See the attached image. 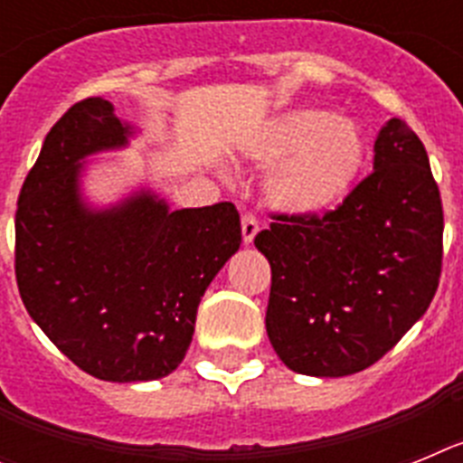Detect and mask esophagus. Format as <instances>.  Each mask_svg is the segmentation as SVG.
<instances>
[{
  "label": "esophagus",
  "mask_w": 463,
  "mask_h": 463,
  "mask_svg": "<svg viewBox=\"0 0 463 463\" xmlns=\"http://www.w3.org/2000/svg\"><path fill=\"white\" fill-rule=\"evenodd\" d=\"M241 232H243L245 245H250L252 241H255L257 232H260V222L255 220V215H250V213H243V215H241Z\"/></svg>",
  "instance_id": "esophagus-1"
}]
</instances>
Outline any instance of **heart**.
Returning a JSON list of instances; mask_svg holds the SVG:
<instances>
[{"label":"heart","instance_id":"1","mask_svg":"<svg viewBox=\"0 0 463 463\" xmlns=\"http://www.w3.org/2000/svg\"><path fill=\"white\" fill-rule=\"evenodd\" d=\"M243 155L269 169L261 194L273 211L322 218L353 192L366 162V141L350 118L288 109L248 138Z\"/></svg>","mask_w":463,"mask_h":463}]
</instances>
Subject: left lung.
I'll return each mask as SVG.
<instances>
[{
    "label": "left lung",
    "mask_w": 463,
    "mask_h": 463,
    "mask_svg": "<svg viewBox=\"0 0 463 463\" xmlns=\"http://www.w3.org/2000/svg\"><path fill=\"white\" fill-rule=\"evenodd\" d=\"M373 153V174L336 211L276 215L255 236L271 264L269 341L294 373L369 369L427 313L439 288L443 206L427 150L392 118Z\"/></svg>",
    "instance_id": "obj_1"
}]
</instances>
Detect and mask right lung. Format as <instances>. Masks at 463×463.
<instances>
[{
  "mask_svg": "<svg viewBox=\"0 0 463 463\" xmlns=\"http://www.w3.org/2000/svg\"><path fill=\"white\" fill-rule=\"evenodd\" d=\"M137 127L101 97L48 132L15 211V278L32 320L79 369L109 383L174 373L196 308L239 250L234 203L171 211L150 187L110 206L83 196L88 157L127 148Z\"/></svg>",
  "mask_w": 463,
  "mask_h": 463,
  "instance_id": "obj_1",
  "label": "right lung"
}]
</instances>
